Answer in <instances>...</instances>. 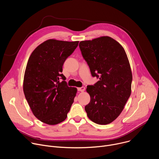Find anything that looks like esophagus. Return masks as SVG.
Here are the masks:
<instances>
[{
	"mask_svg": "<svg viewBox=\"0 0 159 159\" xmlns=\"http://www.w3.org/2000/svg\"><path fill=\"white\" fill-rule=\"evenodd\" d=\"M85 87H79V88H78V90L79 91H80V92H84V90H85Z\"/></svg>",
	"mask_w": 159,
	"mask_h": 159,
	"instance_id": "esophagus-1",
	"label": "esophagus"
}]
</instances>
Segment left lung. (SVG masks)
I'll return each instance as SVG.
<instances>
[{
    "instance_id": "8db88e82",
    "label": "left lung",
    "mask_w": 159,
    "mask_h": 159,
    "mask_svg": "<svg viewBox=\"0 0 159 159\" xmlns=\"http://www.w3.org/2000/svg\"><path fill=\"white\" fill-rule=\"evenodd\" d=\"M79 48L93 77L99 78L87 87L90 97L85 106L87 115L95 123L109 124L121 114L131 95L132 73L126 53L109 36L82 41Z\"/></svg>"
}]
</instances>
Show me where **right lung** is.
<instances>
[{"mask_svg": "<svg viewBox=\"0 0 159 159\" xmlns=\"http://www.w3.org/2000/svg\"><path fill=\"white\" fill-rule=\"evenodd\" d=\"M79 42L48 39L29 58L23 91L33 115L44 123L54 125L63 121L74 102L77 89L67 85L61 72L65 60ZM60 78L63 81L59 82Z\"/></svg>", "mask_w": 159, "mask_h": 159, "instance_id": "add662e5", "label": "right lung"}]
</instances>
